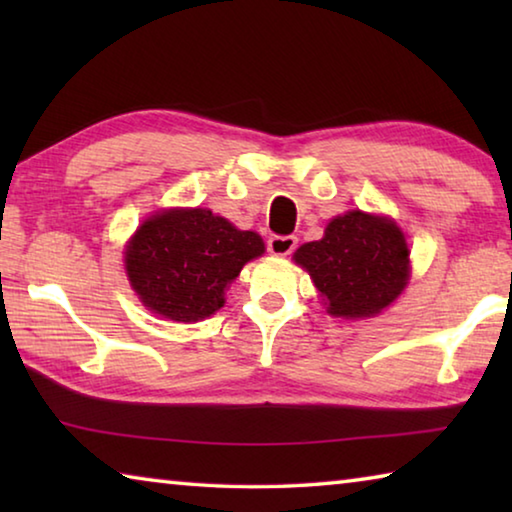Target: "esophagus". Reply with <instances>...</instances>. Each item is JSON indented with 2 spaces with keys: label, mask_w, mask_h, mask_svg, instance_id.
Here are the masks:
<instances>
[{
  "label": "esophagus",
  "mask_w": 512,
  "mask_h": 512,
  "mask_svg": "<svg viewBox=\"0 0 512 512\" xmlns=\"http://www.w3.org/2000/svg\"><path fill=\"white\" fill-rule=\"evenodd\" d=\"M266 246H268V253H273L277 257H284V255H291L293 250H296L298 239L293 237V235H287V237L273 235V237H268V244Z\"/></svg>",
  "instance_id": "34e87169"
}]
</instances>
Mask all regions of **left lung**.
<instances>
[{
    "label": "left lung",
    "mask_w": 512,
    "mask_h": 512,
    "mask_svg": "<svg viewBox=\"0 0 512 512\" xmlns=\"http://www.w3.org/2000/svg\"><path fill=\"white\" fill-rule=\"evenodd\" d=\"M332 316H375L409 280V246L393 221L352 210L329 221L325 237L296 250Z\"/></svg>",
    "instance_id": "obj_1"
}]
</instances>
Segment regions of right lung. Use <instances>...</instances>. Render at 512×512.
Instances as JSON below:
<instances>
[{
	"mask_svg": "<svg viewBox=\"0 0 512 512\" xmlns=\"http://www.w3.org/2000/svg\"><path fill=\"white\" fill-rule=\"evenodd\" d=\"M264 241L210 210H169L151 216L126 248V271L137 296L171 320H201L223 307V291Z\"/></svg>",
	"mask_w": 512,
	"mask_h": 512,
	"instance_id": "1",
	"label": "right lung"
}]
</instances>
